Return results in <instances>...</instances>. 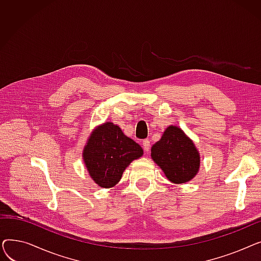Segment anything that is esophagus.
Returning a JSON list of instances; mask_svg holds the SVG:
<instances>
[{"label": "esophagus", "mask_w": 261, "mask_h": 261, "mask_svg": "<svg viewBox=\"0 0 261 261\" xmlns=\"http://www.w3.org/2000/svg\"><path fill=\"white\" fill-rule=\"evenodd\" d=\"M150 146H151V145H150V141H149V140H144V141H143V148H144L146 153L149 152Z\"/></svg>", "instance_id": "1"}]
</instances>
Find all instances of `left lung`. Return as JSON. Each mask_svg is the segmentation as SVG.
<instances>
[{
  "label": "left lung",
  "instance_id": "8db88e82",
  "mask_svg": "<svg viewBox=\"0 0 261 261\" xmlns=\"http://www.w3.org/2000/svg\"><path fill=\"white\" fill-rule=\"evenodd\" d=\"M151 159L174 184L189 182L200 169V153L193 140L177 126L170 125L151 147Z\"/></svg>",
  "mask_w": 261,
  "mask_h": 261
}]
</instances>
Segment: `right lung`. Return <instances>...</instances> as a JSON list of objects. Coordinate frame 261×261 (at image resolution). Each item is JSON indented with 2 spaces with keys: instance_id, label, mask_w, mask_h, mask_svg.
I'll return each instance as SVG.
<instances>
[{
  "instance_id": "right-lung-1",
  "label": "right lung",
  "mask_w": 261,
  "mask_h": 261,
  "mask_svg": "<svg viewBox=\"0 0 261 261\" xmlns=\"http://www.w3.org/2000/svg\"><path fill=\"white\" fill-rule=\"evenodd\" d=\"M144 154L143 148L111 121L96 127L82 150L91 179L102 188L114 187L130 163Z\"/></svg>"
}]
</instances>
